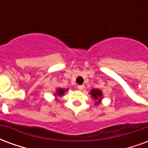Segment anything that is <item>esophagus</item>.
<instances>
[{
  "instance_id": "34e87169",
  "label": "esophagus",
  "mask_w": 148,
  "mask_h": 148,
  "mask_svg": "<svg viewBox=\"0 0 148 148\" xmlns=\"http://www.w3.org/2000/svg\"><path fill=\"white\" fill-rule=\"evenodd\" d=\"M85 86H84V85H79V86H77V89L79 90H83Z\"/></svg>"
}]
</instances>
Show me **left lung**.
<instances>
[{
	"label": "left lung",
	"mask_w": 148,
	"mask_h": 148,
	"mask_svg": "<svg viewBox=\"0 0 148 148\" xmlns=\"http://www.w3.org/2000/svg\"><path fill=\"white\" fill-rule=\"evenodd\" d=\"M90 94L94 100H97L95 104L96 105H99L101 101V98H102V92L100 90H97V89H93L90 91Z\"/></svg>",
	"instance_id": "1"
}]
</instances>
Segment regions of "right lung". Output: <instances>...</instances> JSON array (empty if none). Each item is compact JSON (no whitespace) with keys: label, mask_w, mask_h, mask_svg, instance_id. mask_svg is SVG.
<instances>
[{"label":"right lung","mask_w":148,"mask_h":148,"mask_svg":"<svg viewBox=\"0 0 148 148\" xmlns=\"http://www.w3.org/2000/svg\"><path fill=\"white\" fill-rule=\"evenodd\" d=\"M66 91V89H58V90H56V96H59V97H61L62 96V95H64V93Z\"/></svg>","instance_id":"right-lung-1"}]
</instances>
